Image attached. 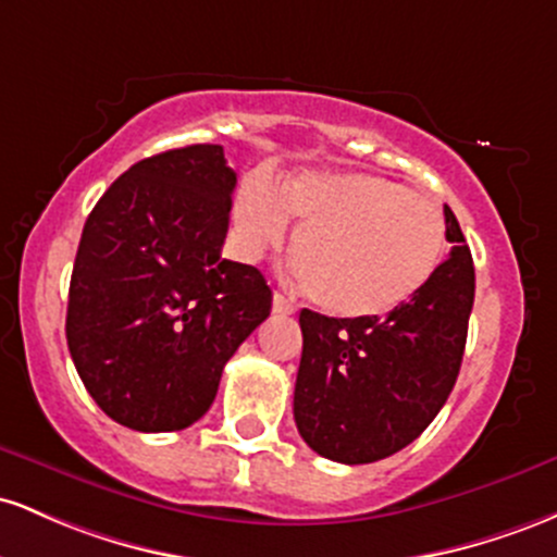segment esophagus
Listing matches in <instances>:
<instances>
[{
  "label": "esophagus",
  "mask_w": 557,
  "mask_h": 557,
  "mask_svg": "<svg viewBox=\"0 0 557 557\" xmlns=\"http://www.w3.org/2000/svg\"><path fill=\"white\" fill-rule=\"evenodd\" d=\"M295 310H297L295 302H292L289 297L281 295V292H276V295H273V312H278V315H292V312H295Z\"/></svg>",
  "instance_id": "34e87169"
}]
</instances>
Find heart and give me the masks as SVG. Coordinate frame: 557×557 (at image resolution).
<instances>
[{
  "label": "heart",
  "mask_w": 557,
  "mask_h": 557,
  "mask_svg": "<svg viewBox=\"0 0 557 557\" xmlns=\"http://www.w3.org/2000/svg\"><path fill=\"white\" fill-rule=\"evenodd\" d=\"M297 278L336 318H381L413 299L447 252V218L434 197L368 173L302 171L281 184L249 176L234 199L242 255L258 260L284 245Z\"/></svg>",
  "instance_id": "obj_1"
}]
</instances>
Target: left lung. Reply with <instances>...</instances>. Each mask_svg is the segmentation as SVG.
<instances>
[{
  "label": "left lung",
  "mask_w": 557,
  "mask_h": 557,
  "mask_svg": "<svg viewBox=\"0 0 557 557\" xmlns=\"http://www.w3.org/2000/svg\"><path fill=\"white\" fill-rule=\"evenodd\" d=\"M449 258L413 299L384 318L299 312V436L323 458L360 466L408 447L447 403L463 362L473 258L445 208Z\"/></svg>",
  "instance_id": "left-lung-1"
}]
</instances>
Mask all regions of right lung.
<instances>
[{"label":"right lung","instance_id":"add662e5","mask_svg":"<svg viewBox=\"0 0 557 557\" xmlns=\"http://www.w3.org/2000/svg\"><path fill=\"white\" fill-rule=\"evenodd\" d=\"M236 173L221 144L131 165L86 218L65 336L94 403L144 434L191 426L271 315L258 268L221 258Z\"/></svg>","mask_w":557,"mask_h":557}]
</instances>
